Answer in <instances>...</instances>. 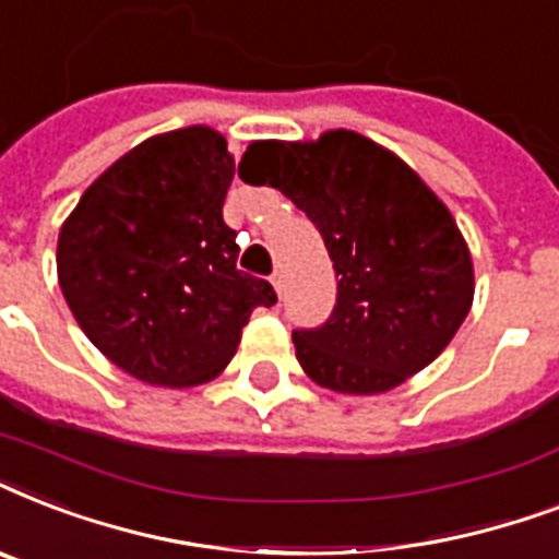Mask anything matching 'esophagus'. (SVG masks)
Instances as JSON below:
<instances>
[{
    "label": "esophagus",
    "mask_w": 559,
    "mask_h": 559,
    "mask_svg": "<svg viewBox=\"0 0 559 559\" xmlns=\"http://www.w3.org/2000/svg\"><path fill=\"white\" fill-rule=\"evenodd\" d=\"M272 287H275V293H278V296H284V275H281L278 270L272 272Z\"/></svg>",
    "instance_id": "34e87169"
}]
</instances>
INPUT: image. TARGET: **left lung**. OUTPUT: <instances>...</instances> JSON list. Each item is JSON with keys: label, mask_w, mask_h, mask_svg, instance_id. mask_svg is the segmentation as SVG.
<instances>
[{"label": "left lung", "mask_w": 559, "mask_h": 559, "mask_svg": "<svg viewBox=\"0 0 559 559\" xmlns=\"http://www.w3.org/2000/svg\"><path fill=\"white\" fill-rule=\"evenodd\" d=\"M240 165L313 219L340 278L331 319L293 331L310 380L382 394L450 345L473 307V258L450 209L406 162L331 130L316 142H254Z\"/></svg>", "instance_id": "obj_1"}]
</instances>
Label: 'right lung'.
<instances>
[{
    "mask_svg": "<svg viewBox=\"0 0 559 559\" xmlns=\"http://www.w3.org/2000/svg\"><path fill=\"white\" fill-rule=\"evenodd\" d=\"M235 179L226 139L182 127L135 144L66 217L57 281L95 348L151 385L188 389L235 357L270 281L237 270L223 202Z\"/></svg>",
    "mask_w": 559,
    "mask_h": 559,
    "instance_id": "obj_1",
    "label": "right lung"
}]
</instances>
